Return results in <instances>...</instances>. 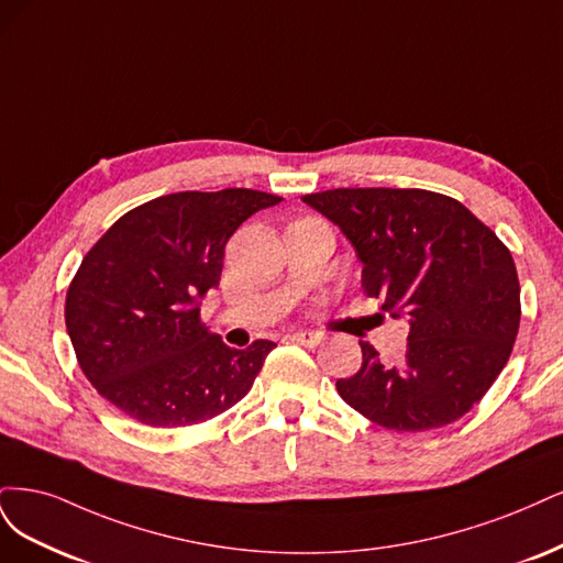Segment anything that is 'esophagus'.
I'll return each instance as SVG.
<instances>
[{"instance_id":"esophagus-1","label":"esophagus","mask_w":563,"mask_h":563,"mask_svg":"<svg viewBox=\"0 0 563 563\" xmlns=\"http://www.w3.org/2000/svg\"><path fill=\"white\" fill-rule=\"evenodd\" d=\"M289 339L301 343V346H306V349H316L318 343L324 341V334H320V332H292V334H289Z\"/></svg>"}]
</instances>
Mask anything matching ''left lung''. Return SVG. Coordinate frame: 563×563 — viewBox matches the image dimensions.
I'll use <instances>...</instances> for the list:
<instances>
[{"instance_id": "8db88e82", "label": "left lung", "mask_w": 563, "mask_h": 563, "mask_svg": "<svg viewBox=\"0 0 563 563\" xmlns=\"http://www.w3.org/2000/svg\"><path fill=\"white\" fill-rule=\"evenodd\" d=\"M362 262L365 295L409 318L402 360L360 341L362 367L336 380L372 423L423 432L459 421L510 360L521 320L510 250L461 201L426 189H328L301 196Z\"/></svg>"}]
</instances>
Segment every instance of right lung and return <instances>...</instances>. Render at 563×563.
I'll use <instances>...</instances> for the list:
<instances>
[{
  "instance_id": "add662e5",
  "label": "right lung",
  "mask_w": 563,
  "mask_h": 563,
  "mask_svg": "<svg viewBox=\"0 0 563 563\" xmlns=\"http://www.w3.org/2000/svg\"><path fill=\"white\" fill-rule=\"evenodd\" d=\"M280 203L255 189L177 191L102 233L67 287L65 324L93 388L150 428L206 423L243 400L276 349H229L201 320L224 247L250 214Z\"/></svg>"
}]
</instances>
